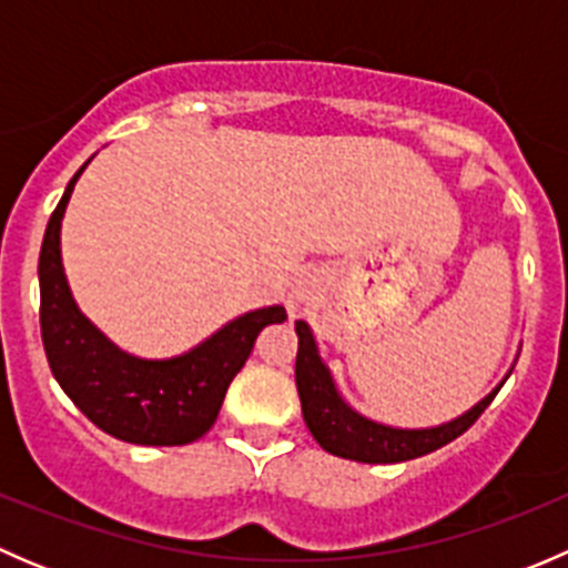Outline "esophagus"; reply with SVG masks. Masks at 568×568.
<instances>
[{
    "instance_id": "34e87169",
    "label": "esophagus",
    "mask_w": 568,
    "mask_h": 568,
    "mask_svg": "<svg viewBox=\"0 0 568 568\" xmlns=\"http://www.w3.org/2000/svg\"><path fill=\"white\" fill-rule=\"evenodd\" d=\"M316 302V280L300 277L288 291V311L302 313L305 307H311Z\"/></svg>"
}]
</instances>
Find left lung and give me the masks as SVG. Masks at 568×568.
Returning a JSON list of instances; mask_svg holds the SVG:
<instances>
[{"label": "left lung", "instance_id": "left-lung-1", "mask_svg": "<svg viewBox=\"0 0 568 568\" xmlns=\"http://www.w3.org/2000/svg\"><path fill=\"white\" fill-rule=\"evenodd\" d=\"M296 335H300V352H296V390L302 400V417L311 428L313 439L332 456L341 459L363 462V464H395L409 462L417 456H426L443 445L454 443L480 417V412L491 404L497 390L495 387L486 398H480L473 409L454 417L450 423L432 428H395L376 423L371 417L359 415L357 409L346 404L329 368L318 354V343L307 321H296Z\"/></svg>", "mask_w": 568, "mask_h": 568}]
</instances>
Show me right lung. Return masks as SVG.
I'll use <instances>...</instances> for the list:
<instances>
[{
	"instance_id": "1",
	"label": "right lung",
	"mask_w": 568,
	"mask_h": 568,
	"mask_svg": "<svg viewBox=\"0 0 568 568\" xmlns=\"http://www.w3.org/2000/svg\"><path fill=\"white\" fill-rule=\"evenodd\" d=\"M68 181L40 247V335L45 359L68 398L101 432L131 445H189L214 426L233 376L244 368L263 326L283 324L272 305L227 321L189 352L142 359L123 352L73 302L60 255V227L79 175Z\"/></svg>"
}]
</instances>
